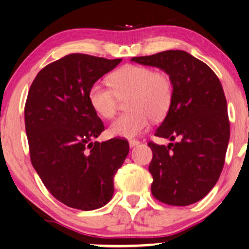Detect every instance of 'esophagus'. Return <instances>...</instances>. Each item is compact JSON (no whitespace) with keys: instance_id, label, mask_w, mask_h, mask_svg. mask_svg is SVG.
<instances>
[{"instance_id":"obj_1","label":"esophagus","mask_w":249,"mask_h":249,"mask_svg":"<svg viewBox=\"0 0 249 249\" xmlns=\"http://www.w3.org/2000/svg\"><path fill=\"white\" fill-rule=\"evenodd\" d=\"M139 144H140V142L137 140H130L129 141V146H130V148H134V146L139 145Z\"/></svg>"}]
</instances>
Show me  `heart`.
Wrapping results in <instances>:
<instances>
[{
  "mask_svg": "<svg viewBox=\"0 0 249 249\" xmlns=\"http://www.w3.org/2000/svg\"><path fill=\"white\" fill-rule=\"evenodd\" d=\"M108 82L112 89L96 83L89 90L92 109L100 118L110 119L116 112L118 98H128L125 108L130 110L109 124V136L133 139L148 128L150 116L159 120L167 114L173 97V84L167 73L128 64L113 72Z\"/></svg>",
  "mask_w": 249,
  "mask_h": 249,
  "instance_id": "heart-1",
  "label": "heart"
}]
</instances>
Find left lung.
<instances>
[{
	"mask_svg": "<svg viewBox=\"0 0 249 249\" xmlns=\"http://www.w3.org/2000/svg\"><path fill=\"white\" fill-rule=\"evenodd\" d=\"M131 61L161 69L173 84L170 109L155 135L178 142L149 143L152 195L170 205L195 203L216 185L225 161L230 122L222 84L209 66L185 51Z\"/></svg>",
	"mask_w": 249,
	"mask_h": 249,
	"instance_id": "8db88e82",
	"label": "left lung"
}]
</instances>
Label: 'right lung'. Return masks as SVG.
Returning <instances> with one entry per match:
<instances>
[{
	"mask_svg": "<svg viewBox=\"0 0 249 249\" xmlns=\"http://www.w3.org/2000/svg\"><path fill=\"white\" fill-rule=\"evenodd\" d=\"M122 59L73 53L36 76L25 104V129L33 167L46 188L63 204L94 210L114 194L113 178L129 144L112 139L93 142L105 128L88 93Z\"/></svg>",
	"mask_w": 249,
	"mask_h": 249,
	"instance_id": "right-lung-1",
	"label": "right lung"
}]
</instances>
